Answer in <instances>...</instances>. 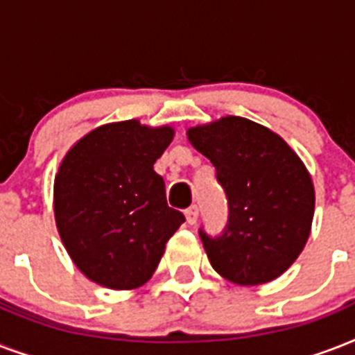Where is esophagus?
<instances>
[{
	"label": "esophagus",
	"mask_w": 355,
	"mask_h": 355,
	"mask_svg": "<svg viewBox=\"0 0 355 355\" xmlns=\"http://www.w3.org/2000/svg\"><path fill=\"white\" fill-rule=\"evenodd\" d=\"M184 214H186V221H188L189 225H195V223H197V217H199V208H197V206H189Z\"/></svg>",
	"instance_id": "1"
}]
</instances>
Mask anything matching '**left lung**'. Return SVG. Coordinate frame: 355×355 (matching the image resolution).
Segmentation results:
<instances>
[{
    "instance_id": "obj_1",
    "label": "left lung",
    "mask_w": 355,
    "mask_h": 355,
    "mask_svg": "<svg viewBox=\"0 0 355 355\" xmlns=\"http://www.w3.org/2000/svg\"><path fill=\"white\" fill-rule=\"evenodd\" d=\"M188 138L214 164L228 200L219 236L199 228L211 267L239 286L278 278L311 230L315 191L308 169L278 134L237 116L189 128Z\"/></svg>"
}]
</instances>
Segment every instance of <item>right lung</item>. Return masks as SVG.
<instances>
[{"label": "right lung", "instance_id": "obj_1", "mask_svg": "<svg viewBox=\"0 0 355 355\" xmlns=\"http://www.w3.org/2000/svg\"><path fill=\"white\" fill-rule=\"evenodd\" d=\"M171 139V127L110 123L77 141L58 167V232L73 263L99 286H144L186 221L167 206L164 178L153 169Z\"/></svg>", "mask_w": 355, "mask_h": 355}]
</instances>
